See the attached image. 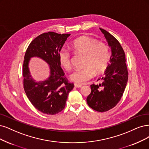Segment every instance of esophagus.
I'll list each match as a JSON object with an SVG mask.
<instances>
[{
  "instance_id": "obj_1",
  "label": "esophagus",
  "mask_w": 149,
  "mask_h": 149,
  "mask_svg": "<svg viewBox=\"0 0 149 149\" xmlns=\"http://www.w3.org/2000/svg\"><path fill=\"white\" fill-rule=\"evenodd\" d=\"M83 86L81 84H76L75 83L74 84V87L75 88H81V87Z\"/></svg>"
}]
</instances>
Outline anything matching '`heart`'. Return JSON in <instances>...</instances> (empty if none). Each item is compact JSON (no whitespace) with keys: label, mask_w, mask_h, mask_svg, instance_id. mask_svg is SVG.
<instances>
[{"label":"heart","mask_w":149,"mask_h":149,"mask_svg":"<svg viewBox=\"0 0 149 149\" xmlns=\"http://www.w3.org/2000/svg\"><path fill=\"white\" fill-rule=\"evenodd\" d=\"M71 47L77 54L85 56L82 70H76L70 75L74 83L83 84L93 78L95 73L99 75L107 70L110 58L109 46L103 42L87 36H83L71 43ZM59 63L66 70L71 69V54L66 50L61 49L58 54Z\"/></svg>","instance_id":"obj_1"}]
</instances>
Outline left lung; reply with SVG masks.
<instances>
[{"instance_id":"1","label":"left lung","mask_w":149,"mask_h":149,"mask_svg":"<svg viewBox=\"0 0 149 149\" xmlns=\"http://www.w3.org/2000/svg\"><path fill=\"white\" fill-rule=\"evenodd\" d=\"M111 47L110 63L105 75L98 80L99 84L91 85V92L87 97V103L92 109L104 112L115 107L124 93L128 79L125 53L120 43L113 36L100 28Z\"/></svg>"}]
</instances>
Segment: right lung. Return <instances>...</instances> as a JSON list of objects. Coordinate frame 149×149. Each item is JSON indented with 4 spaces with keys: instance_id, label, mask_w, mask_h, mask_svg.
<instances>
[{
    "instance_id": "add662e5",
    "label": "right lung",
    "mask_w": 149,
    "mask_h": 149,
    "mask_svg": "<svg viewBox=\"0 0 149 149\" xmlns=\"http://www.w3.org/2000/svg\"><path fill=\"white\" fill-rule=\"evenodd\" d=\"M70 34L48 32L32 40L24 55L23 65V88L33 105L45 114L55 115L65 107L69 92L74 88L61 68L58 54ZM39 57L49 65L50 76L44 81L36 82L30 74V58Z\"/></svg>"
}]
</instances>
